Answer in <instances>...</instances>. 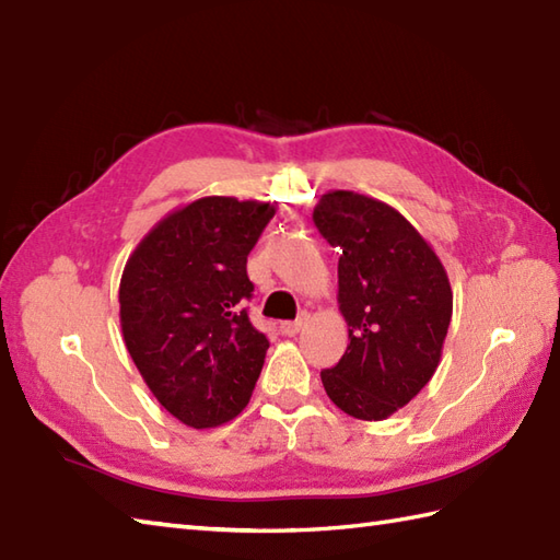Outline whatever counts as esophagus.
I'll list each match as a JSON object with an SVG mask.
<instances>
[{
	"instance_id": "34e87169",
	"label": "esophagus",
	"mask_w": 560,
	"mask_h": 560,
	"mask_svg": "<svg viewBox=\"0 0 560 560\" xmlns=\"http://www.w3.org/2000/svg\"><path fill=\"white\" fill-rule=\"evenodd\" d=\"M304 328V320L300 318V320H282L280 323V330H282V335H288V338H294L296 332H300Z\"/></svg>"
}]
</instances>
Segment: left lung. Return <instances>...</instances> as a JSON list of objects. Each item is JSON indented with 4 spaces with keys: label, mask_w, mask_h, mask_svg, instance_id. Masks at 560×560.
Returning <instances> with one entry per match:
<instances>
[{
    "label": "left lung",
    "mask_w": 560,
    "mask_h": 560,
    "mask_svg": "<svg viewBox=\"0 0 560 560\" xmlns=\"http://www.w3.org/2000/svg\"><path fill=\"white\" fill-rule=\"evenodd\" d=\"M318 232L342 256L338 304L350 345L323 388L345 415L381 421L436 374L453 316L441 258L405 215L354 191H328L314 208Z\"/></svg>",
    "instance_id": "8db88e82"
}]
</instances>
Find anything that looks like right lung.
<instances>
[{
	"label": "right lung",
	"instance_id": "right-lung-1",
	"mask_svg": "<svg viewBox=\"0 0 560 560\" xmlns=\"http://www.w3.org/2000/svg\"><path fill=\"white\" fill-rule=\"evenodd\" d=\"M276 206L203 196L172 210L133 248L119 323L148 388L172 417L213 429L248 405L268 350L244 308L246 256Z\"/></svg>",
	"mask_w": 560,
	"mask_h": 560
}]
</instances>
